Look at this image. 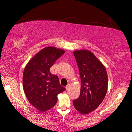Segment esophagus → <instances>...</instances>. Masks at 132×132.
Returning a JSON list of instances; mask_svg holds the SVG:
<instances>
[{"mask_svg":"<svg viewBox=\"0 0 132 132\" xmlns=\"http://www.w3.org/2000/svg\"><path fill=\"white\" fill-rule=\"evenodd\" d=\"M69 88H70V84H68L66 86V87H65L67 91V90H68V89H69Z\"/></svg>","mask_w":132,"mask_h":132,"instance_id":"1","label":"esophagus"}]
</instances>
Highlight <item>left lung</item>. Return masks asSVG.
Returning a JSON list of instances; mask_svg holds the SVG:
<instances>
[{
	"mask_svg": "<svg viewBox=\"0 0 132 132\" xmlns=\"http://www.w3.org/2000/svg\"><path fill=\"white\" fill-rule=\"evenodd\" d=\"M78 66L81 83L79 98L73 101L77 111L86 114L101 104L108 89V75L103 65L93 53L86 50L73 52Z\"/></svg>",
	"mask_w": 132,
	"mask_h": 132,
	"instance_id": "8db88e82",
	"label": "left lung"
}]
</instances>
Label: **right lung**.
Segmentation results:
<instances>
[{"instance_id":"obj_1","label":"right lung","mask_w":132,"mask_h":132,"mask_svg":"<svg viewBox=\"0 0 132 132\" xmlns=\"http://www.w3.org/2000/svg\"><path fill=\"white\" fill-rule=\"evenodd\" d=\"M65 53L53 47L43 48L30 60L23 76V89L32 106L40 111L53 108L57 95L65 90L59 84V78L50 72V68Z\"/></svg>"}]
</instances>
